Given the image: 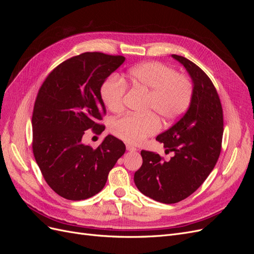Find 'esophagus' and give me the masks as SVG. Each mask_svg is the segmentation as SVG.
<instances>
[{"instance_id": "obj_1", "label": "esophagus", "mask_w": 254, "mask_h": 254, "mask_svg": "<svg viewBox=\"0 0 254 254\" xmlns=\"http://www.w3.org/2000/svg\"><path fill=\"white\" fill-rule=\"evenodd\" d=\"M126 149H127L128 151H136V150H137L136 147H134L133 145H130V144H127V145H126Z\"/></svg>"}]
</instances>
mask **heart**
<instances>
[{
	"label": "heart",
	"mask_w": 254,
	"mask_h": 254,
	"mask_svg": "<svg viewBox=\"0 0 254 254\" xmlns=\"http://www.w3.org/2000/svg\"><path fill=\"white\" fill-rule=\"evenodd\" d=\"M127 78L133 87L148 93L146 110L155 112L165 122L178 119L187 111L193 97V83L184 75L176 74L174 68L157 61L131 67ZM126 84L117 75H111L101 87L104 104L112 112H120L124 107ZM161 127L153 114L136 117L128 114L115 121L112 132L120 139L140 144L155 134Z\"/></svg>",
	"instance_id": "1"
}]
</instances>
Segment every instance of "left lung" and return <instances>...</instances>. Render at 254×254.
I'll return each instance as SVG.
<instances>
[{"instance_id":"8db88e82","label":"left lung","mask_w":254,"mask_h":254,"mask_svg":"<svg viewBox=\"0 0 254 254\" xmlns=\"http://www.w3.org/2000/svg\"><path fill=\"white\" fill-rule=\"evenodd\" d=\"M172 57L188 71L193 97L186 114L156 139L174 152L171 160L142 150L143 164L134 173L141 193L162 203L179 202L201 186L219 158L224 133L220 99L211 79L186 57Z\"/></svg>"}]
</instances>
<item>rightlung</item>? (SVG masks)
Wrapping results in <instances>:
<instances>
[{
    "instance_id": "1",
    "label": "right lung",
    "mask_w": 254,
    "mask_h": 254,
    "mask_svg": "<svg viewBox=\"0 0 254 254\" xmlns=\"http://www.w3.org/2000/svg\"><path fill=\"white\" fill-rule=\"evenodd\" d=\"M125 61L123 56L87 52L64 61L49 74L34 106L33 151L50 188L68 200H83L103 190L125 144L107 135L96 149L84 131H104L103 82Z\"/></svg>"
}]
</instances>
